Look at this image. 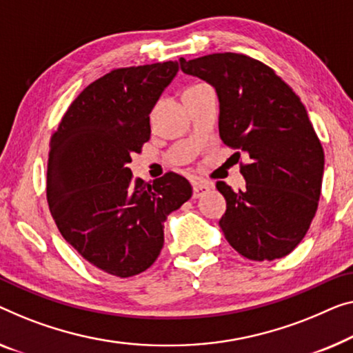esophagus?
Returning a JSON list of instances; mask_svg holds the SVG:
<instances>
[{"label": "esophagus", "mask_w": 353, "mask_h": 353, "mask_svg": "<svg viewBox=\"0 0 353 353\" xmlns=\"http://www.w3.org/2000/svg\"><path fill=\"white\" fill-rule=\"evenodd\" d=\"M212 188V183L206 181H194L193 182V198H199L201 194L209 192Z\"/></svg>", "instance_id": "esophagus-1"}]
</instances>
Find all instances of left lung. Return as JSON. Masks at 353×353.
<instances>
[{
    "instance_id": "left-lung-1",
    "label": "left lung",
    "mask_w": 353,
    "mask_h": 353,
    "mask_svg": "<svg viewBox=\"0 0 353 353\" xmlns=\"http://www.w3.org/2000/svg\"><path fill=\"white\" fill-rule=\"evenodd\" d=\"M179 63L215 88L220 138L249 160L241 163L244 192L217 182L227 199L219 222L225 238L249 260L282 259L307 233L322 190L325 154L306 108L274 70L247 55Z\"/></svg>"
}]
</instances>
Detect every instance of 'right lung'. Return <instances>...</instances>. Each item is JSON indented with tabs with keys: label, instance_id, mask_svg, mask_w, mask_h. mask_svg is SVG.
Returning <instances> with one entry per match:
<instances>
[{
	"label": "right lung",
	"instance_id": "obj_1",
	"mask_svg": "<svg viewBox=\"0 0 353 353\" xmlns=\"http://www.w3.org/2000/svg\"><path fill=\"white\" fill-rule=\"evenodd\" d=\"M177 71V61L112 70L79 93L50 138L52 217L66 243L108 274L125 279L150 268L166 217L192 198V185L176 172L149 183L128 168Z\"/></svg>",
	"mask_w": 353,
	"mask_h": 353
}]
</instances>
